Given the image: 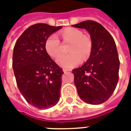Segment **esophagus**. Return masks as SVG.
Returning a JSON list of instances; mask_svg holds the SVG:
<instances>
[{
	"label": "esophagus",
	"instance_id": "34e87169",
	"mask_svg": "<svg viewBox=\"0 0 131 131\" xmlns=\"http://www.w3.org/2000/svg\"><path fill=\"white\" fill-rule=\"evenodd\" d=\"M63 71L64 72H68V71H70V70L66 69V68H63Z\"/></svg>",
	"mask_w": 131,
	"mask_h": 131
}]
</instances>
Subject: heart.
Here are the masks:
<instances>
[{"label":"heart","mask_w":131,"mask_h":131,"mask_svg":"<svg viewBox=\"0 0 131 131\" xmlns=\"http://www.w3.org/2000/svg\"><path fill=\"white\" fill-rule=\"evenodd\" d=\"M64 40L72 41L70 45L68 54L60 55L56 60L60 66L66 68H72L82 61V59L85 61L89 57L92 50V42L90 38L83 35L79 29L68 28L61 33ZM45 49L51 57L56 58L61 50V41L56 34H51L47 39Z\"/></svg>","instance_id":"heart-1"}]
</instances>
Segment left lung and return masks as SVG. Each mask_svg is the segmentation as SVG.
Here are the masks:
<instances>
[{"mask_svg": "<svg viewBox=\"0 0 131 131\" xmlns=\"http://www.w3.org/2000/svg\"><path fill=\"white\" fill-rule=\"evenodd\" d=\"M72 26L85 28L92 42L87 61L72 70L78 95L87 103H103L114 93L119 81L120 62L114 38L101 24L94 21H84Z\"/></svg>", "mask_w": 131, "mask_h": 131, "instance_id": "left-lung-1", "label": "left lung"}]
</instances>
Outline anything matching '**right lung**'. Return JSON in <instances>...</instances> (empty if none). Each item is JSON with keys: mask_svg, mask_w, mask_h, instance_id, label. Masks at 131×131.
I'll return each mask as SVG.
<instances>
[{"mask_svg": "<svg viewBox=\"0 0 131 131\" xmlns=\"http://www.w3.org/2000/svg\"><path fill=\"white\" fill-rule=\"evenodd\" d=\"M61 28L33 24L24 31L14 47L12 68L17 86L26 101L39 109L53 107L61 96L63 72L47 54L45 42Z\"/></svg>", "mask_w": 131, "mask_h": 131, "instance_id": "add662e5", "label": "right lung"}]
</instances>
